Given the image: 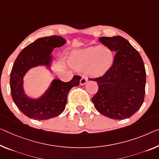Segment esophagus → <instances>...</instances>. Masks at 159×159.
<instances>
[{
    "label": "esophagus",
    "instance_id": "obj_1",
    "mask_svg": "<svg viewBox=\"0 0 159 159\" xmlns=\"http://www.w3.org/2000/svg\"><path fill=\"white\" fill-rule=\"evenodd\" d=\"M87 77L86 76H82V77L80 80V84L84 85L87 83Z\"/></svg>",
    "mask_w": 159,
    "mask_h": 159
}]
</instances>
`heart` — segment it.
<instances>
[{"label":"heart","instance_id":"heart-1","mask_svg":"<svg viewBox=\"0 0 159 159\" xmlns=\"http://www.w3.org/2000/svg\"><path fill=\"white\" fill-rule=\"evenodd\" d=\"M114 53L111 49L95 46L77 51L70 62L77 69H84L92 77H97L106 72L113 64Z\"/></svg>","mask_w":159,"mask_h":159}]
</instances>
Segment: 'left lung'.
I'll list each match as a JSON object with an SVG mask.
<instances>
[{
  "instance_id": "1",
  "label": "left lung",
  "mask_w": 159,
  "mask_h": 159,
  "mask_svg": "<svg viewBox=\"0 0 159 159\" xmlns=\"http://www.w3.org/2000/svg\"><path fill=\"white\" fill-rule=\"evenodd\" d=\"M99 40L116 52L113 64L104 75L90 80L98 83L92 98L95 109L113 119L129 118L143 104L146 70L140 54L121 36L102 37Z\"/></svg>"
}]
</instances>
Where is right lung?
Masks as SVG:
<instances>
[{
	"instance_id": "obj_1",
	"label": "right lung",
	"mask_w": 159,
	"mask_h": 159,
	"mask_svg": "<svg viewBox=\"0 0 159 159\" xmlns=\"http://www.w3.org/2000/svg\"><path fill=\"white\" fill-rule=\"evenodd\" d=\"M65 43L64 38L57 35L39 38L24 48L15 61L10 78L11 96L19 110L29 118L47 120L60 115L65 109L70 90L80 84L81 77L75 75L67 82L54 80L45 93L38 99L29 98L24 92L25 73L39 65L50 67L53 49Z\"/></svg>"
}]
</instances>
